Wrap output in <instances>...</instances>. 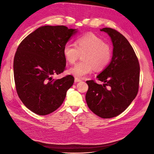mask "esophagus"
<instances>
[{"mask_svg": "<svg viewBox=\"0 0 154 154\" xmlns=\"http://www.w3.org/2000/svg\"><path fill=\"white\" fill-rule=\"evenodd\" d=\"M80 81H81V80L80 79H78V78H75V83H77V82H80Z\"/></svg>", "mask_w": 154, "mask_h": 154, "instance_id": "esophagus-1", "label": "esophagus"}]
</instances>
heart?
<instances>
[{
    "instance_id": "obj_1",
    "label": "heart",
    "mask_w": 154,
    "mask_h": 154,
    "mask_svg": "<svg viewBox=\"0 0 154 154\" xmlns=\"http://www.w3.org/2000/svg\"><path fill=\"white\" fill-rule=\"evenodd\" d=\"M75 45L67 43L63 47V55L69 63H74L83 54V61L68 70L69 73L78 79H83L95 69L101 71L109 64L112 51L110 45L94 34H89L79 38Z\"/></svg>"
}]
</instances>
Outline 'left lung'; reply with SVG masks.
Wrapping results in <instances>:
<instances>
[{
	"label": "left lung",
	"instance_id": "8db88e82",
	"mask_svg": "<svg viewBox=\"0 0 154 154\" xmlns=\"http://www.w3.org/2000/svg\"><path fill=\"white\" fill-rule=\"evenodd\" d=\"M100 31L109 34L113 45L110 64L97 77L104 83L87 81L89 86L86 102L90 110L103 119L115 117L125 110L138 92L140 65L127 39L110 28Z\"/></svg>",
	"mask_w": 154,
	"mask_h": 154
}]
</instances>
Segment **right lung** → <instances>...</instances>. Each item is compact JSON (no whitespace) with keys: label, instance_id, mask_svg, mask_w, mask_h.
<instances>
[{"label":"right lung","instance_id":"right-lung-1","mask_svg":"<svg viewBox=\"0 0 154 154\" xmlns=\"http://www.w3.org/2000/svg\"><path fill=\"white\" fill-rule=\"evenodd\" d=\"M77 32L64 26H44L18 45L13 65L16 89L23 104L38 115L57 110L73 85L72 75L60 79H53V75L65 70L63 47Z\"/></svg>","mask_w":154,"mask_h":154}]
</instances>
